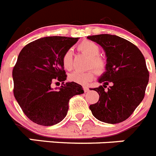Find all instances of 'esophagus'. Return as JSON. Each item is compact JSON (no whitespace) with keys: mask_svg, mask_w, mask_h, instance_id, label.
Segmentation results:
<instances>
[{"mask_svg":"<svg viewBox=\"0 0 156 156\" xmlns=\"http://www.w3.org/2000/svg\"><path fill=\"white\" fill-rule=\"evenodd\" d=\"M83 90H84V92H88L89 91V88L87 87H83Z\"/></svg>","mask_w":156,"mask_h":156,"instance_id":"1","label":"esophagus"}]
</instances>
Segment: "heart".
I'll return each instance as SVG.
<instances>
[{"instance_id":"obj_1","label":"heart","mask_w":156,"mask_h":156,"mask_svg":"<svg viewBox=\"0 0 156 156\" xmlns=\"http://www.w3.org/2000/svg\"><path fill=\"white\" fill-rule=\"evenodd\" d=\"M77 49L79 51L90 57V60H89L90 67H93L98 73H104L106 69V61L105 58L98 55L101 49L100 47L96 43L89 41V40H84L78 44ZM62 66L65 69H72L73 55H72L71 51L68 50L65 52L62 58ZM95 71L94 69L88 70L87 72L75 71L69 75V80L80 84H86L93 79Z\"/></svg>"}]
</instances>
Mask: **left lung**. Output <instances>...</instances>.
Returning <instances> with one entry per match:
<instances>
[{"label":"left lung","mask_w":156,"mask_h":156,"mask_svg":"<svg viewBox=\"0 0 156 156\" xmlns=\"http://www.w3.org/2000/svg\"><path fill=\"white\" fill-rule=\"evenodd\" d=\"M104 48L107 56L106 72L98 80L104 85L92 88L99 94L90 105L94 116L107 123H119L128 119L144 99L149 72L145 59L136 45L110 34L87 37ZM109 82L112 85L105 88Z\"/></svg>","instance_id":"left-lung-1"}]
</instances>
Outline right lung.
<instances>
[{
	"instance_id": "1",
	"label": "right lung",
	"mask_w": 156,
	"mask_h": 156,
	"mask_svg": "<svg viewBox=\"0 0 156 156\" xmlns=\"http://www.w3.org/2000/svg\"><path fill=\"white\" fill-rule=\"evenodd\" d=\"M78 37H47L22 49L12 70L13 93L24 114L37 124L52 126L67 115L69 102L83 90L75 82L53 90V83H62L67 75L62 58Z\"/></svg>"
}]
</instances>
